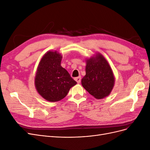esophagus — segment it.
<instances>
[{"label": "esophagus", "instance_id": "esophagus-1", "mask_svg": "<svg viewBox=\"0 0 150 150\" xmlns=\"http://www.w3.org/2000/svg\"><path fill=\"white\" fill-rule=\"evenodd\" d=\"M75 80H76V82L79 84V83H81V78L80 76H79V77H77V78H75Z\"/></svg>", "mask_w": 150, "mask_h": 150}]
</instances>
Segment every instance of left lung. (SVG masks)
Here are the masks:
<instances>
[{"mask_svg":"<svg viewBox=\"0 0 150 150\" xmlns=\"http://www.w3.org/2000/svg\"><path fill=\"white\" fill-rule=\"evenodd\" d=\"M81 84L87 91L98 99L110 95L115 84V77L106 59L100 53L86 59V75Z\"/></svg>","mask_w":150,"mask_h":150,"instance_id":"obj_1","label":"left lung"}]
</instances>
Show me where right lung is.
Segmentation results:
<instances>
[{"label":"right lung","mask_w":150,"mask_h":150,"mask_svg":"<svg viewBox=\"0 0 150 150\" xmlns=\"http://www.w3.org/2000/svg\"><path fill=\"white\" fill-rule=\"evenodd\" d=\"M62 56L57 51H48L39 62L35 77V86L39 94L50 102L65 98L77 84L61 66Z\"/></svg>","instance_id":"obj_1"}]
</instances>
